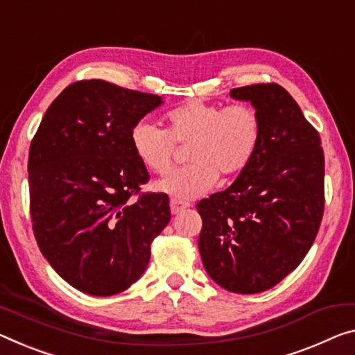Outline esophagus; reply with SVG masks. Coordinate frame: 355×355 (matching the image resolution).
<instances>
[{"label":"esophagus","instance_id":"esophagus-1","mask_svg":"<svg viewBox=\"0 0 355 355\" xmlns=\"http://www.w3.org/2000/svg\"><path fill=\"white\" fill-rule=\"evenodd\" d=\"M170 206H171V212H173V214H179V212L184 211L185 208H189L190 203H189V201H184V200L171 198Z\"/></svg>","mask_w":355,"mask_h":355}]
</instances>
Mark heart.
<instances>
[{
  "label": "heart",
  "instance_id": "heart-1",
  "mask_svg": "<svg viewBox=\"0 0 355 355\" xmlns=\"http://www.w3.org/2000/svg\"><path fill=\"white\" fill-rule=\"evenodd\" d=\"M130 141L136 157L155 174L171 170L176 146H189V165L157 182L162 192L189 200L214 187L219 174L233 178L246 170L259 150L261 119L246 103L223 107L192 101L166 114V130L138 122Z\"/></svg>",
  "mask_w": 355,
  "mask_h": 355
}]
</instances>
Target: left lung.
<instances>
[{
  "mask_svg": "<svg viewBox=\"0 0 355 355\" xmlns=\"http://www.w3.org/2000/svg\"><path fill=\"white\" fill-rule=\"evenodd\" d=\"M261 119L257 154L230 187L196 205L198 249L211 279L234 293L275 287L302 263L324 214L320 136L277 84L230 92Z\"/></svg>",
  "mask_w": 355,
  "mask_h": 355,
  "instance_id": "left-lung-1",
  "label": "left lung"
}]
</instances>
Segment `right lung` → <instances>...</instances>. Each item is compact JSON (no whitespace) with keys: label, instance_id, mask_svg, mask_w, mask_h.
Masks as SVG:
<instances>
[{"label":"right lung","instance_id":"add662e5","mask_svg":"<svg viewBox=\"0 0 355 355\" xmlns=\"http://www.w3.org/2000/svg\"><path fill=\"white\" fill-rule=\"evenodd\" d=\"M162 103L106 80H78L52 101L31 141L36 243L52 268L89 295H116L138 281L171 219L166 193H139L149 173L130 141Z\"/></svg>","mask_w":355,"mask_h":355}]
</instances>
